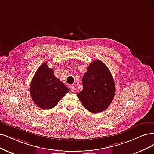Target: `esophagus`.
Wrapping results in <instances>:
<instances>
[{"label":"esophagus","mask_w":154,"mask_h":154,"mask_svg":"<svg viewBox=\"0 0 154 154\" xmlns=\"http://www.w3.org/2000/svg\"><path fill=\"white\" fill-rule=\"evenodd\" d=\"M70 90L72 92H74L75 91V87H74L73 86H70Z\"/></svg>","instance_id":"esophagus-1"}]
</instances>
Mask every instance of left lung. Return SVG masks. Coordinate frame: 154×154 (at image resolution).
Segmentation results:
<instances>
[{"label": "left lung", "mask_w": 154, "mask_h": 154, "mask_svg": "<svg viewBox=\"0 0 154 154\" xmlns=\"http://www.w3.org/2000/svg\"><path fill=\"white\" fill-rule=\"evenodd\" d=\"M82 84L83 89L77 95L86 110L98 113L110 106L115 95L116 86L103 62L97 60L89 64L82 77Z\"/></svg>", "instance_id": "left-lung-1"}]
</instances>
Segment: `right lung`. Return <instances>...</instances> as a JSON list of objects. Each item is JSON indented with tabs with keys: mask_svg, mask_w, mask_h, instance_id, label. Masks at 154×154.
Masks as SVG:
<instances>
[{
	"mask_svg": "<svg viewBox=\"0 0 154 154\" xmlns=\"http://www.w3.org/2000/svg\"><path fill=\"white\" fill-rule=\"evenodd\" d=\"M34 103L43 110L53 109L70 91L65 85L56 78L53 68L44 63L34 75L30 87Z\"/></svg>",
	"mask_w": 154,
	"mask_h": 154,
	"instance_id": "right-lung-1",
	"label": "right lung"
}]
</instances>
